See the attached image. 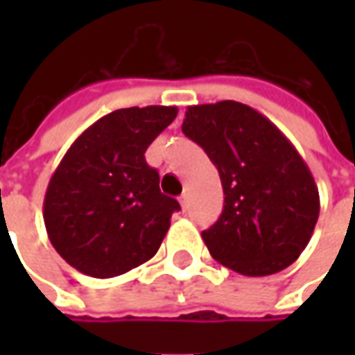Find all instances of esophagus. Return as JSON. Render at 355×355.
Returning <instances> with one entry per match:
<instances>
[{
  "mask_svg": "<svg viewBox=\"0 0 355 355\" xmlns=\"http://www.w3.org/2000/svg\"><path fill=\"white\" fill-rule=\"evenodd\" d=\"M178 201H180V207L184 209H188V203H190V200H188V193H182V196H180V198H178Z\"/></svg>",
  "mask_w": 355,
  "mask_h": 355,
  "instance_id": "34e87169",
  "label": "esophagus"
}]
</instances>
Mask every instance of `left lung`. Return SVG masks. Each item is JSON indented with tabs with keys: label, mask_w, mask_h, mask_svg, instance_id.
I'll list each match as a JSON object with an SVG mask.
<instances>
[{
	"label": "left lung",
	"mask_w": 355,
	"mask_h": 355,
	"mask_svg": "<svg viewBox=\"0 0 355 355\" xmlns=\"http://www.w3.org/2000/svg\"><path fill=\"white\" fill-rule=\"evenodd\" d=\"M182 132L207 152L223 182V215L201 232L211 257L251 277L297 261L318 223L320 192L289 139L236 101L188 106Z\"/></svg>",
	"instance_id": "8db88e82"
}]
</instances>
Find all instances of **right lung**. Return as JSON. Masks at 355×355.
Returning a JSON list of instances; mask_svg holds the SVG:
<instances>
[{"instance_id":"1","label":"right lung","mask_w":355,"mask_h":355,"mask_svg":"<svg viewBox=\"0 0 355 355\" xmlns=\"http://www.w3.org/2000/svg\"><path fill=\"white\" fill-rule=\"evenodd\" d=\"M177 114V106L116 110L81 132L58 163L43 220L57 253L81 274L116 277L157 253L180 205L162 193L144 152Z\"/></svg>"}]
</instances>
